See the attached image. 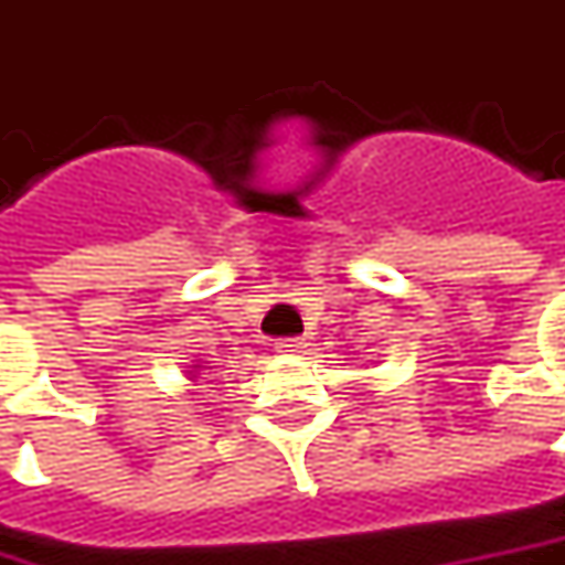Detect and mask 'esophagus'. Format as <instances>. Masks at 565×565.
I'll return each instance as SVG.
<instances>
[{
  "instance_id": "obj_1",
  "label": "esophagus",
  "mask_w": 565,
  "mask_h": 565,
  "mask_svg": "<svg viewBox=\"0 0 565 565\" xmlns=\"http://www.w3.org/2000/svg\"><path fill=\"white\" fill-rule=\"evenodd\" d=\"M302 347H306V341H302V338H281L275 350H278V353H300Z\"/></svg>"
}]
</instances>
